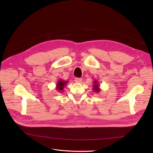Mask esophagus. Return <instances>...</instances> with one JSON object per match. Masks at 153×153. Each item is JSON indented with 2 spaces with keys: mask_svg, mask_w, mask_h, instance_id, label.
<instances>
[{
  "mask_svg": "<svg viewBox=\"0 0 153 153\" xmlns=\"http://www.w3.org/2000/svg\"><path fill=\"white\" fill-rule=\"evenodd\" d=\"M75 82H77V83L81 82H82V79H81V78H78V77H77V78L75 79Z\"/></svg>",
  "mask_w": 153,
  "mask_h": 153,
  "instance_id": "obj_1",
  "label": "esophagus"
}]
</instances>
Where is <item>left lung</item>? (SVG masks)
<instances>
[{
    "label": "left lung",
    "mask_w": 153,
    "mask_h": 153,
    "mask_svg": "<svg viewBox=\"0 0 153 153\" xmlns=\"http://www.w3.org/2000/svg\"><path fill=\"white\" fill-rule=\"evenodd\" d=\"M93 87V91L95 93H99L101 91L100 88V84L99 82L97 81V80H95L94 81V84L92 85Z\"/></svg>",
    "instance_id": "1"
}]
</instances>
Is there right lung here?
<instances>
[{"mask_svg": "<svg viewBox=\"0 0 153 153\" xmlns=\"http://www.w3.org/2000/svg\"><path fill=\"white\" fill-rule=\"evenodd\" d=\"M68 81H64V80L59 79L58 81L56 83V90L59 92H62V90L64 87H65L68 84Z\"/></svg>", "mask_w": 153, "mask_h": 153, "instance_id": "right-lung-1", "label": "right lung"}]
</instances>
